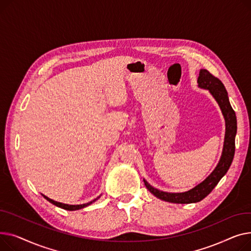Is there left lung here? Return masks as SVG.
Returning <instances> with one entry per match:
<instances>
[{"instance_id": "obj_1", "label": "left lung", "mask_w": 251, "mask_h": 251, "mask_svg": "<svg viewBox=\"0 0 251 251\" xmlns=\"http://www.w3.org/2000/svg\"><path fill=\"white\" fill-rule=\"evenodd\" d=\"M199 86L203 89H208L211 94L215 97L219 105L222 109L223 115L225 117L226 122V134H225V142H224V148L223 153L221 156L219 161V164L215 168V170L205 178L201 183L197 185L195 188L190 189L185 193L180 194H170L165 193V191H161L153 186H151L148 182L144 179L146 187L149 189L151 194L157 197L160 200H163L169 202L175 203H190V202H198L207 197L214 187L218 184L221 178L226 174L228 171L235 153V136H236L237 131V121H236V114L233 110L229 98L228 93L225 89V86L221 82L217 77L208 71L201 69L200 71V76L198 79Z\"/></svg>"}]
</instances>
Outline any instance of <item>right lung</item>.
<instances>
[{"instance_id":"1","label":"right lung","mask_w":251,"mask_h":251,"mask_svg":"<svg viewBox=\"0 0 251 251\" xmlns=\"http://www.w3.org/2000/svg\"><path fill=\"white\" fill-rule=\"evenodd\" d=\"M43 197H44V199L48 200L50 202H51V203H53L54 205H56V207H60V208H62V209L68 210V211H76V210L83 209V208L87 207V205L91 204L92 202H94L95 201H97V200L99 199V197H98V198H96L95 200H93V201H89V202H87V203H83V204H66V203H62V202L54 201H52V200L49 199V198H48V197H46V196H43Z\"/></svg>"}]
</instances>
